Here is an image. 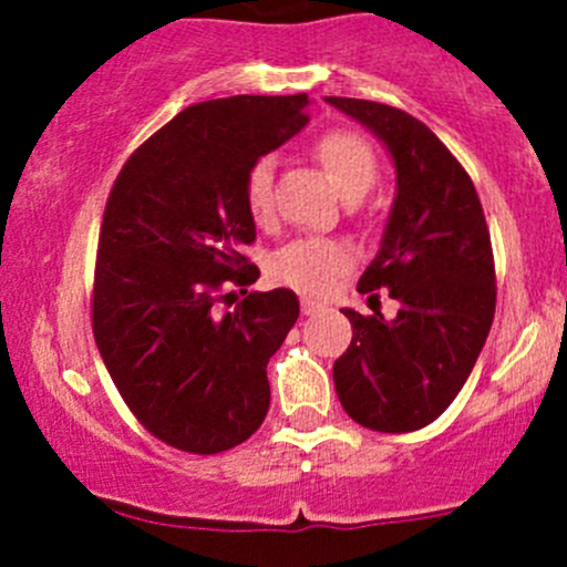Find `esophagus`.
Here are the masks:
<instances>
[{"mask_svg": "<svg viewBox=\"0 0 567 567\" xmlns=\"http://www.w3.org/2000/svg\"><path fill=\"white\" fill-rule=\"evenodd\" d=\"M326 305H320L316 299H301V312L305 316H318V312H323Z\"/></svg>", "mask_w": 567, "mask_h": 567, "instance_id": "1", "label": "esophagus"}]
</instances>
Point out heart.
<instances>
[{
	"mask_svg": "<svg viewBox=\"0 0 567 567\" xmlns=\"http://www.w3.org/2000/svg\"><path fill=\"white\" fill-rule=\"evenodd\" d=\"M312 156L334 183L342 199H362L373 188L379 162L368 140L351 131L323 134L312 147ZM244 205L257 225L274 221V162L257 158L244 175ZM357 262V249L342 238H296L274 251L268 274L277 282L290 285L307 296H326Z\"/></svg>",
	"mask_w": 567,
	"mask_h": 567,
	"instance_id": "heart-1",
	"label": "heart"
}]
</instances>
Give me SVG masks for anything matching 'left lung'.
I'll return each instance as SVG.
<instances>
[{
  "label": "left lung",
  "instance_id": "8db88e82",
  "mask_svg": "<svg viewBox=\"0 0 567 567\" xmlns=\"http://www.w3.org/2000/svg\"><path fill=\"white\" fill-rule=\"evenodd\" d=\"M326 104L373 131L398 173L381 249L357 290H390L400 310L394 320L346 310L353 337L334 362L337 398L370 431H420L466 384L494 323L496 274L483 205L458 158L409 112L337 95Z\"/></svg>",
  "mask_w": 567,
  "mask_h": 567
}]
</instances>
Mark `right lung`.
Returning a JSON list of instances; mask_svg holds the SVG:
<instances>
[{"label":"right lung","mask_w":567,"mask_h":567,"mask_svg":"<svg viewBox=\"0 0 567 567\" xmlns=\"http://www.w3.org/2000/svg\"><path fill=\"white\" fill-rule=\"evenodd\" d=\"M305 93L233 95L175 114L142 142L106 199L93 334L136 420L169 447L216 455L247 442L271 403L266 364L299 318L293 290L247 293L260 271L244 175L307 123Z\"/></svg>","instance_id":"obj_1"}]
</instances>
